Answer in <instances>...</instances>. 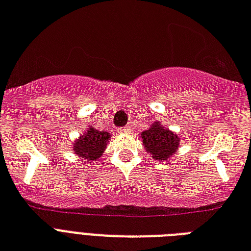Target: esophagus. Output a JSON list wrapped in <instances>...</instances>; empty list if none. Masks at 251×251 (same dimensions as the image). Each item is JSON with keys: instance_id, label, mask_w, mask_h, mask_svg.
I'll return each mask as SVG.
<instances>
[{"instance_id": "obj_1", "label": "esophagus", "mask_w": 251, "mask_h": 251, "mask_svg": "<svg viewBox=\"0 0 251 251\" xmlns=\"http://www.w3.org/2000/svg\"><path fill=\"white\" fill-rule=\"evenodd\" d=\"M119 133H122V135H127V133H131V128H129V127L120 128Z\"/></svg>"}]
</instances>
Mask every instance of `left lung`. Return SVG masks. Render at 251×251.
I'll list each match as a JSON object with an SVG mask.
<instances>
[{"label":"left lung","mask_w":251,"mask_h":251,"mask_svg":"<svg viewBox=\"0 0 251 251\" xmlns=\"http://www.w3.org/2000/svg\"><path fill=\"white\" fill-rule=\"evenodd\" d=\"M140 139L143 140V147L145 148L153 160L166 161L173 154H176L179 148V136L169 128L161 126L157 120L151 127L140 133Z\"/></svg>","instance_id":"obj_1"}]
</instances>
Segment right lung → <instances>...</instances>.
<instances>
[{
	"label": "right lung",
	"mask_w": 251,
	"mask_h": 251,
	"mask_svg": "<svg viewBox=\"0 0 251 251\" xmlns=\"http://www.w3.org/2000/svg\"><path fill=\"white\" fill-rule=\"evenodd\" d=\"M110 139H111V133H108L107 131H99L89 126L87 129L83 132V135L73 141L72 148L75 154L82 158V161L93 162V161H98L102 157Z\"/></svg>",
	"instance_id": "obj_1"
}]
</instances>
